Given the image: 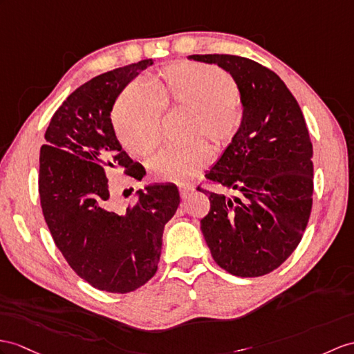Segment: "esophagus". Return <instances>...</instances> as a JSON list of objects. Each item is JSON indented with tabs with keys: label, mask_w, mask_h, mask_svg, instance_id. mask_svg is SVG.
Segmentation results:
<instances>
[{
	"label": "esophagus",
	"mask_w": 354,
	"mask_h": 354,
	"mask_svg": "<svg viewBox=\"0 0 354 354\" xmlns=\"http://www.w3.org/2000/svg\"><path fill=\"white\" fill-rule=\"evenodd\" d=\"M178 191H180V196H182L183 200H186V198L195 191V189L192 186H180Z\"/></svg>",
	"instance_id": "esophagus-1"
}]
</instances>
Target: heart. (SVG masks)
<instances>
[{
	"mask_svg": "<svg viewBox=\"0 0 354 354\" xmlns=\"http://www.w3.org/2000/svg\"><path fill=\"white\" fill-rule=\"evenodd\" d=\"M239 85L219 67L174 63L145 76L140 87L126 88L114 106L112 122L120 142L136 156H147L160 141V112L189 111V140H204L214 150L237 135L242 112ZM210 150L201 141L183 150H162L149 160L158 182L183 183L207 167Z\"/></svg>",
	"mask_w": 354,
	"mask_h": 354,
	"instance_id": "1",
	"label": "heart"
}]
</instances>
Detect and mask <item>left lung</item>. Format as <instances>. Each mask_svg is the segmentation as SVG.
Segmentation results:
<instances>
[{"instance_id": "left-lung-1", "label": "left lung", "mask_w": 354, "mask_h": 354, "mask_svg": "<svg viewBox=\"0 0 354 354\" xmlns=\"http://www.w3.org/2000/svg\"><path fill=\"white\" fill-rule=\"evenodd\" d=\"M234 77L243 115L234 140L205 177L239 196L209 195L201 231L213 260L234 277L273 272L300 243L313 209V144L297 100L281 77L252 59L189 55Z\"/></svg>"}]
</instances>
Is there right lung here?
Segmentation results:
<instances>
[{
	"mask_svg": "<svg viewBox=\"0 0 354 354\" xmlns=\"http://www.w3.org/2000/svg\"><path fill=\"white\" fill-rule=\"evenodd\" d=\"M151 64V58L141 59L82 84L55 111L40 149V204L57 248L77 277L120 295L154 277L163 228L180 204L176 185H153L117 212L105 174L117 168L135 180L145 174L118 142L111 111Z\"/></svg>",
	"mask_w": 354,
	"mask_h": 354,
	"instance_id": "1",
	"label": "right lung"
}]
</instances>
